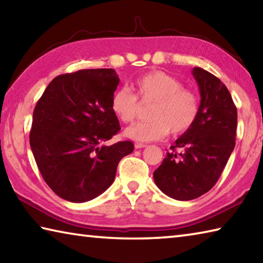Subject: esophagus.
Instances as JSON below:
<instances>
[{
	"instance_id": "34e87169",
	"label": "esophagus",
	"mask_w": 263,
	"mask_h": 263,
	"mask_svg": "<svg viewBox=\"0 0 263 263\" xmlns=\"http://www.w3.org/2000/svg\"><path fill=\"white\" fill-rule=\"evenodd\" d=\"M135 147L138 149V148H144V147H146V144H144V142H139V141H137V142H135Z\"/></svg>"
}]
</instances>
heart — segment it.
<instances>
[{"label": "heart", "mask_w": 263, "mask_h": 263, "mask_svg": "<svg viewBox=\"0 0 263 263\" xmlns=\"http://www.w3.org/2000/svg\"><path fill=\"white\" fill-rule=\"evenodd\" d=\"M136 89L141 100H152L148 121L128 126L125 136L133 140L153 141L173 135H181L194 125L198 116V100L183 83L162 70H152L136 80ZM111 109L123 123L137 117L139 104L137 96L127 88H121L111 97Z\"/></svg>", "instance_id": "b5f03b06"}]
</instances>
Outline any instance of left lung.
Listing matches in <instances>:
<instances>
[{"mask_svg":"<svg viewBox=\"0 0 263 263\" xmlns=\"http://www.w3.org/2000/svg\"><path fill=\"white\" fill-rule=\"evenodd\" d=\"M193 75L201 95L197 118L153 173L158 188L177 201H190L208 193L235 146L238 114L229 89L199 67L193 68Z\"/></svg>","mask_w":263,"mask_h":263,"instance_id":"obj_1","label":"left lung"}]
</instances>
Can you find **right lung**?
<instances>
[{"mask_svg": "<svg viewBox=\"0 0 263 263\" xmlns=\"http://www.w3.org/2000/svg\"><path fill=\"white\" fill-rule=\"evenodd\" d=\"M119 78L115 69H82L52 80L37 102L30 146L47 185L66 201L94 199L112 184L132 141L106 146L121 130L111 109Z\"/></svg>", "mask_w": 263, "mask_h": 263, "instance_id": "add662e5", "label": "right lung"}]
</instances>
